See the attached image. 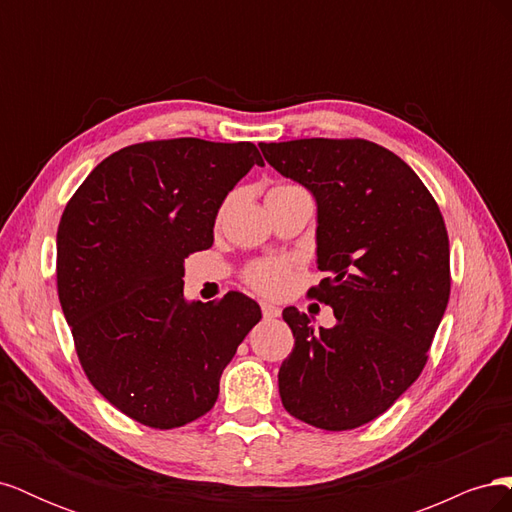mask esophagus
Returning <instances> with one entry per match:
<instances>
[{
    "label": "esophagus",
    "mask_w": 512,
    "mask_h": 512,
    "mask_svg": "<svg viewBox=\"0 0 512 512\" xmlns=\"http://www.w3.org/2000/svg\"><path fill=\"white\" fill-rule=\"evenodd\" d=\"M260 309H262V316H265L267 320H273V318H277L282 314V309L280 307H275V305H271V303H262L260 305Z\"/></svg>",
    "instance_id": "34e87169"
}]
</instances>
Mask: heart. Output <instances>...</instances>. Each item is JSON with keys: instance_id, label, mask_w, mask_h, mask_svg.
I'll return each instance as SVG.
<instances>
[{"instance_id": "1", "label": "heart", "mask_w": 512, "mask_h": 512, "mask_svg": "<svg viewBox=\"0 0 512 512\" xmlns=\"http://www.w3.org/2000/svg\"><path fill=\"white\" fill-rule=\"evenodd\" d=\"M297 188L299 185H292V183H275L269 190V194L288 192ZM292 275H294L292 265L286 258L258 260L254 265L247 267L243 273L247 286H252L256 292L265 294V297H280V294H284L292 284Z\"/></svg>"}]
</instances>
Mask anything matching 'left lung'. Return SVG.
<instances>
[{
	"instance_id": "1",
	"label": "left lung",
	"mask_w": 512,
	"mask_h": 512,
	"mask_svg": "<svg viewBox=\"0 0 512 512\" xmlns=\"http://www.w3.org/2000/svg\"><path fill=\"white\" fill-rule=\"evenodd\" d=\"M265 160L318 203V271L309 297L333 307V329L284 309L294 348L280 367L284 408L327 431L389 410L421 376L451 297L440 207L414 170L365 138L260 143Z\"/></svg>"
}]
</instances>
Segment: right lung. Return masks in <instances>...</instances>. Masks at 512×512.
<instances>
[{
    "label": "right lung",
    "mask_w": 512,
    "mask_h": 512,
    "mask_svg": "<svg viewBox=\"0 0 512 512\" xmlns=\"http://www.w3.org/2000/svg\"><path fill=\"white\" fill-rule=\"evenodd\" d=\"M265 166L254 143L170 138L123 147L74 192L57 228V294L96 391L153 429L207 414L262 318L243 292L183 299V262L213 243L226 194Z\"/></svg>",
    "instance_id": "obj_1"
}]
</instances>
